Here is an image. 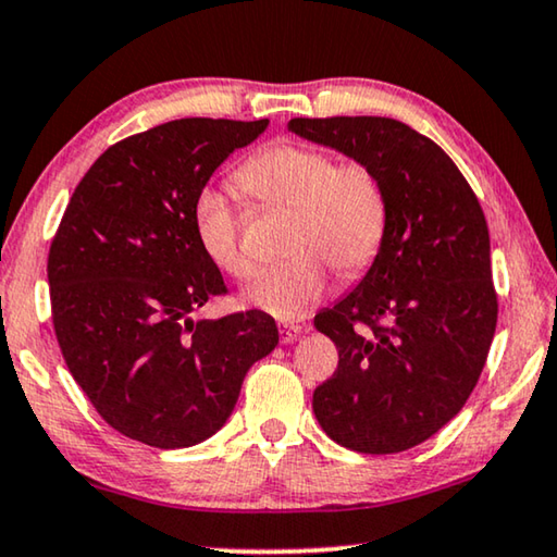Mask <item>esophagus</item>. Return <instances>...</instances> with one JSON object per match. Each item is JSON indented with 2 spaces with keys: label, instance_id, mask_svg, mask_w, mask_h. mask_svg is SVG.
<instances>
[{
  "label": "esophagus",
  "instance_id": "34e87169",
  "mask_svg": "<svg viewBox=\"0 0 557 557\" xmlns=\"http://www.w3.org/2000/svg\"><path fill=\"white\" fill-rule=\"evenodd\" d=\"M299 334H302V326L299 324H293V322H280V339L285 342V344H289V342H295Z\"/></svg>",
  "mask_w": 557,
  "mask_h": 557
}]
</instances>
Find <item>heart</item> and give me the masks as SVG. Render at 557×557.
<instances>
[{
    "label": "heart",
    "instance_id": "heart-1",
    "mask_svg": "<svg viewBox=\"0 0 557 557\" xmlns=\"http://www.w3.org/2000/svg\"><path fill=\"white\" fill-rule=\"evenodd\" d=\"M237 183L252 198L295 208L289 250L293 260L264 272L252 287V302L280 320H297L330 285V264L357 275L374 262L389 223L384 185L364 163H337L310 144H277L255 153ZM196 235L220 270L252 280L258 264L243 250V218L223 193L202 190L193 208Z\"/></svg>",
    "mask_w": 557,
    "mask_h": 557
}]
</instances>
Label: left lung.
Segmentation results:
<instances>
[{
	"instance_id": "obj_1",
	"label": "left lung",
	"mask_w": 557,
	"mask_h": 557,
	"mask_svg": "<svg viewBox=\"0 0 557 557\" xmlns=\"http://www.w3.org/2000/svg\"><path fill=\"white\" fill-rule=\"evenodd\" d=\"M379 175L389 223L372 268L314 326L339 364L314 389L324 434L359 454L419 446L463 409L498 320L481 202L434 140L384 116L293 119Z\"/></svg>"
}]
</instances>
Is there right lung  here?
Listing matches in <instances>:
<instances>
[{"label": "right lung", "mask_w": 557, "mask_h": 557, "mask_svg": "<svg viewBox=\"0 0 557 557\" xmlns=\"http://www.w3.org/2000/svg\"><path fill=\"white\" fill-rule=\"evenodd\" d=\"M268 123L181 119L119 140L76 185L51 240V320L69 372L101 419L140 444L213 436L247 369L277 347V324L260 310L193 320L227 293L193 208Z\"/></svg>", "instance_id": "1"}]
</instances>
